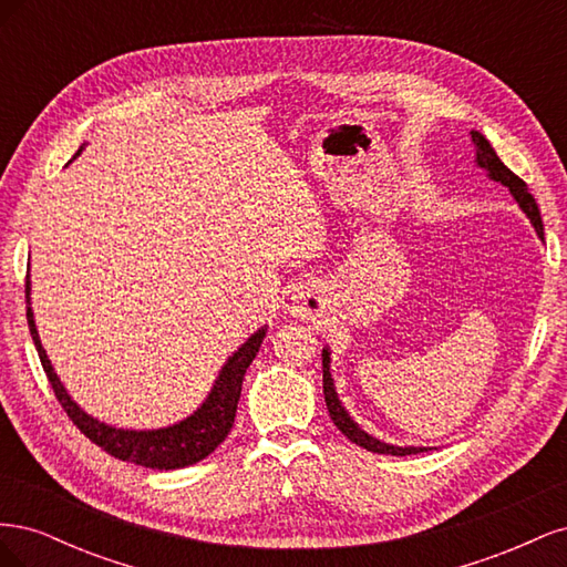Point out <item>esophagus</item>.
<instances>
[{"mask_svg":"<svg viewBox=\"0 0 567 567\" xmlns=\"http://www.w3.org/2000/svg\"><path fill=\"white\" fill-rule=\"evenodd\" d=\"M312 298H315V290H307V293H305V298H302V300H305V302H310Z\"/></svg>","mask_w":567,"mask_h":567,"instance_id":"1","label":"esophagus"}]
</instances>
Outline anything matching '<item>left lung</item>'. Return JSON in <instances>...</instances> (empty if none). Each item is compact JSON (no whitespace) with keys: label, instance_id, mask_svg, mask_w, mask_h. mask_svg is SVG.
Masks as SVG:
<instances>
[{"label":"left lung","instance_id":"left-lung-1","mask_svg":"<svg viewBox=\"0 0 567 567\" xmlns=\"http://www.w3.org/2000/svg\"><path fill=\"white\" fill-rule=\"evenodd\" d=\"M471 140H473V144H475V163H477V167L487 169V177H489V179L508 186V192L513 194V198L518 200L523 213L529 217L532 227H535L537 236L544 241L542 215H539V208H537L535 198H532V194L527 192V184H525L518 175L511 173V169L502 163V158L496 156V151L492 148V144L485 140L483 134L473 130V132H471ZM321 367H323V400H326V406H329L331 421L338 425V431H340L342 435H346L350 442L359 444V447H364L367 452L390 454V456H409V454L427 452L425 447H398V444L381 442V440H375L373 435H369L367 431H362V427H359V425L350 419L346 406H342L340 400H338V392H336L333 379H331V352H329V348L321 350Z\"/></svg>","mask_w":567,"mask_h":567}]
</instances>
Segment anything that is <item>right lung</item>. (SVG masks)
<instances>
[{"instance_id":"add662e5","label":"right lung","mask_w":567,"mask_h":567,"mask_svg":"<svg viewBox=\"0 0 567 567\" xmlns=\"http://www.w3.org/2000/svg\"><path fill=\"white\" fill-rule=\"evenodd\" d=\"M80 151H82V146H80ZM80 151L75 153V156H80ZM25 300H28L30 336H32V342H35L42 369L47 373L51 388H54L59 404L63 406L68 419H71L80 427V433L87 435L94 444H99L101 450L109 452L111 456H115L120 461L136 463V466H146V468H156V471H175V468H184V466H194V463L213 454L219 444L225 442V437L229 435L231 425H234L246 369L250 367L257 350H260V346H262L267 326L257 329L244 342V346L227 359V364L221 367L210 394L205 398V402L194 411L192 416H186L184 421H179L175 425L158 427V431H125V427H113V425H106V423L92 419L71 400V394L65 392L54 367H51V362H49V357L42 348L35 319H32L30 281L25 284Z\"/></svg>"}]
</instances>
